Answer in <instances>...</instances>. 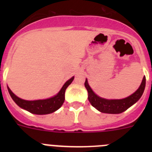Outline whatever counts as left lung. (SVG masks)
Here are the masks:
<instances>
[{
  "label": "left lung",
  "instance_id": "8db88e82",
  "mask_svg": "<svg viewBox=\"0 0 152 152\" xmlns=\"http://www.w3.org/2000/svg\"><path fill=\"white\" fill-rule=\"evenodd\" d=\"M88 92V100L91 105L101 113L110 114H119L126 111L127 109L135 104L141 98L145 88V77H143L139 88L132 94L123 99H105L96 95L88 84L86 78L84 83Z\"/></svg>",
  "mask_w": 152,
  "mask_h": 152
}]
</instances>
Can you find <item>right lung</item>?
<instances>
[{"label": "right lung", "instance_id": "right-lung-1", "mask_svg": "<svg viewBox=\"0 0 152 152\" xmlns=\"http://www.w3.org/2000/svg\"><path fill=\"white\" fill-rule=\"evenodd\" d=\"M74 76L64 83L62 88L57 94L48 99L36 100H26L18 97L11 91V90L7 87L8 92L13 100L17 103L20 108L25 110L37 115H45L54 113L58 110L62 106L64 101V93L68 86L72 84L74 80Z\"/></svg>", "mask_w": 152, "mask_h": 152}]
</instances>
